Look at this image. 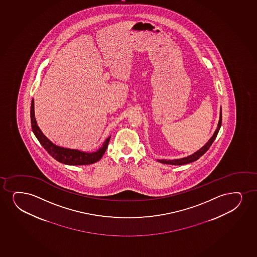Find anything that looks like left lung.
Listing matches in <instances>:
<instances>
[{"mask_svg":"<svg viewBox=\"0 0 257 257\" xmlns=\"http://www.w3.org/2000/svg\"><path fill=\"white\" fill-rule=\"evenodd\" d=\"M221 124H222V107L220 108V116H219L218 124L217 127L215 129V133L213 134V136L209 139V141L204 145V146L198 150L197 152H194L191 155L187 156L185 158H182V159H158V161L162 164H165V165H186V164H190L191 162L196 161L197 159H199L200 157L205 153V152L209 150V147L212 145L214 140L218 134L219 130L221 128Z\"/></svg>","mask_w":257,"mask_h":257,"instance_id":"obj_1","label":"left lung"}]
</instances>
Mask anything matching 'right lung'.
<instances>
[{
	"instance_id": "right-lung-1",
	"label": "right lung",
	"mask_w": 257,
	"mask_h": 257,
	"mask_svg": "<svg viewBox=\"0 0 257 257\" xmlns=\"http://www.w3.org/2000/svg\"><path fill=\"white\" fill-rule=\"evenodd\" d=\"M30 117H31V125H32L33 133L37 138L39 142L41 143L44 149L50 154L54 159L65 165H92L96 162L101 159L104 155L108 143L110 141L111 137L105 140L104 144L102 145L99 149L96 152H86L76 149H69L61 146H56L49 139L45 136L40 127L37 124L35 115V103L34 98L31 102V110H30Z\"/></svg>"
}]
</instances>
